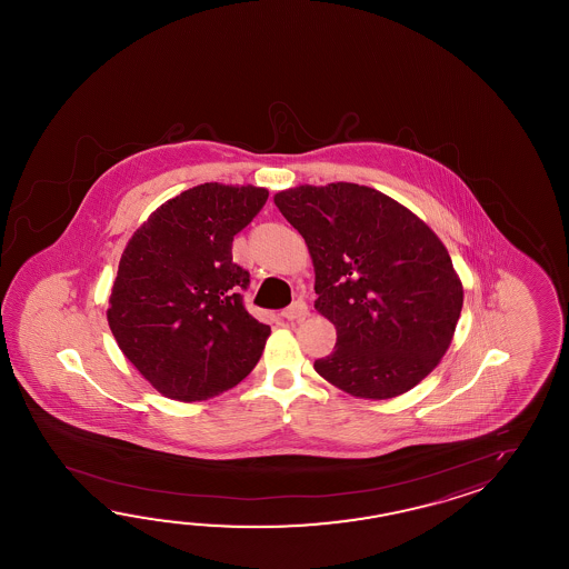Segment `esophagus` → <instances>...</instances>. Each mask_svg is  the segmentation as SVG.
Listing matches in <instances>:
<instances>
[{
	"label": "esophagus",
	"instance_id": "esophagus-1",
	"mask_svg": "<svg viewBox=\"0 0 569 569\" xmlns=\"http://www.w3.org/2000/svg\"><path fill=\"white\" fill-rule=\"evenodd\" d=\"M309 313V307L305 305V301H292L289 307L282 311V317L289 319V321H301Z\"/></svg>",
	"mask_w": 569,
	"mask_h": 569
}]
</instances>
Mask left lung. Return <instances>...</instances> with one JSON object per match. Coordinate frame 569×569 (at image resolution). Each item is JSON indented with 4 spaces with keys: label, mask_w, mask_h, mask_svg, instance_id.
Here are the masks:
<instances>
[{
    "label": "left lung",
    "mask_w": 569,
    "mask_h": 569,
    "mask_svg": "<svg viewBox=\"0 0 569 569\" xmlns=\"http://www.w3.org/2000/svg\"><path fill=\"white\" fill-rule=\"evenodd\" d=\"M274 203L311 252L315 309L338 329L317 375L360 399L399 397L448 351L463 289L446 246L387 194L302 184Z\"/></svg>",
    "instance_id": "1"
}]
</instances>
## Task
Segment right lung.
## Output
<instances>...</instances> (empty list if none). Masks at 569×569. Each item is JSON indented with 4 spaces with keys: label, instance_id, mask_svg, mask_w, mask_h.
<instances>
[{
    "label": "right lung",
    "instance_id": "right-lung-1",
    "mask_svg": "<svg viewBox=\"0 0 569 569\" xmlns=\"http://www.w3.org/2000/svg\"><path fill=\"white\" fill-rule=\"evenodd\" d=\"M267 199L260 187L206 182L158 207L126 246L109 329L164 397H218L260 360L270 327L243 307L250 272L233 262L231 242Z\"/></svg>",
    "mask_w": 569,
    "mask_h": 569
}]
</instances>
